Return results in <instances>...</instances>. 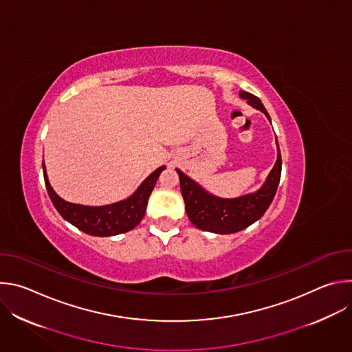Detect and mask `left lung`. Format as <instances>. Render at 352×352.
Listing matches in <instances>:
<instances>
[{"label": "left lung", "instance_id": "obj_1", "mask_svg": "<svg viewBox=\"0 0 352 352\" xmlns=\"http://www.w3.org/2000/svg\"><path fill=\"white\" fill-rule=\"evenodd\" d=\"M239 96L246 100L248 104L265 113L272 122L270 116L256 96L248 91H239ZM276 143L277 162L263 186L254 193H248L235 199H221L206 192L199 184L177 168L185 210L190 223L204 231L232 234L258 221L269 209L281 177V155L277 139Z\"/></svg>", "mask_w": 352, "mask_h": 352}]
</instances>
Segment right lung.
Returning <instances> with one entry per match:
<instances>
[{"instance_id":"obj_1","label":"right lung","mask_w":352,"mask_h":352,"mask_svg":"<svg viewBox=\"0 0 352 352\" xmlns=\"http://www.w3.org/2000/svg\"><path fill=\"white\" fill-rule=\"evenodd\" d=\"M164 168L166 167L162 166L153 171L140 184L133 195L121 200V202L106 206H83L69 204L54 192L48 182L43 162L44 184L54 208L68 223L93 236H111L135 228L144 216L148 196Z\"/></svg>"}]
</instances>
